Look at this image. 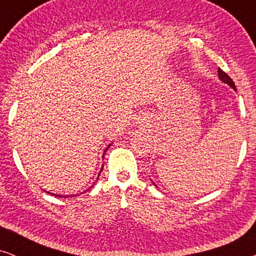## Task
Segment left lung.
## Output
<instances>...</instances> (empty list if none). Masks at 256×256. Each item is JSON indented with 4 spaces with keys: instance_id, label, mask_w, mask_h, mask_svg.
Masks as SVG:
<instances>
[{
    "instance_id": "1",
    "label": "left lung",
    "mask_w": 256,
    "mask_h": 256,
    "mask_svg": "<svg viewBox=\"0 0 256 256\" xmlns=\"http://www.w3.org/2000/svg\"><path fill=\"white\" fill-rule=\"evenodd\" d=\"M218 74H219V78H220V80H222V82H224L228 84V85H230V87H232V88H233V90H236V85H234L233 80H232V79H230V76H227V74H226V73H225V72H224L222 68H219V70H218Z\"/></svg>"
}]
</instances>
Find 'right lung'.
I'll return each instance as SVG.
<instances>
[{"instance_id": "right-lung-1", "label": "right lung", "mask_w": 256, "mask_h": 256, "mask_svg": "<svg viewBox=\"0 0 256 256\" xmlns=\"http://www.w3.org/2000/svg\"><path fill=\"white\" fill-rule=\"evenodd\" d=\"M108 148H106V150H107ZM106 150H104V152H106ZM99 176H100V174H99ZM99 178V177H98ZM48 194H50V192H48ZM54 197H62V198H64V197H68V196H59V194H54Z\"/></svg>"}]
</instances>
